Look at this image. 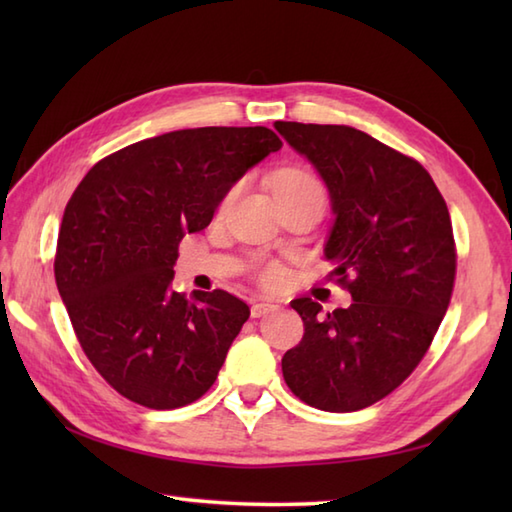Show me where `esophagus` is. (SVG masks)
Returning <instances> with one entry per match:
<instances>
[{
    "label": "esophagus",
    "mask_w": 512,
    "mask_h": 512,
    "mask_svg": "<svg viewBox=\"0 0 512 512\" xmlns=\"http://www.w3.org/2000/svg\"><path fill=\"white\" fill-rule=\"evenodd\" d=\"M279 306L277 303H270V301H255L253 306H250V317L259 319V317H266L268 312H275Z\"/></svg>",
    "instance_id": "34e87169"
}]
</instances>
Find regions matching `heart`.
Segmentation results:
<instances>
[{"label": "heart", "instance_id": "b5f03b06", "mask_svg": "<svg viewBox=\"0 0 512 512\" xmlns=\"http://www.w3.org/2000/svg\"><path fill=\"white\" fill-rule=\"evenodd\" d=\"M277 191H321V184L306 171H286V173H281V178L277 180ZM231 198H233V193L228 195V200ZM279 279H281L279 266H268L262 273L264 284H277Z\"/></svg>", "mask_w": 512, "mask_h": 512}]
</instances>
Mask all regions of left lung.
Wrapping results in <instances>:
<instances>
[{
  "label": "left lung",
  "instance_id": "obj_1",
  "mask_svg": "<svg viewBox=\"0 0 512 512\" xmlns=\"http://www.w3.org/2000/svg\"><path fill=\"white\" fill-rule=\"evenodd\" d=\"M317 169L334 222L323 255L352 292L350 308L323 314L312 299L290 303L306 325L281 358L292 394L345 413L391 394L427 354L455 279L447 202L420 162L347 125L275 123Z\"/></svg>",
  "mask_w": 512,
  "mask_h": 512
}]
</instances>
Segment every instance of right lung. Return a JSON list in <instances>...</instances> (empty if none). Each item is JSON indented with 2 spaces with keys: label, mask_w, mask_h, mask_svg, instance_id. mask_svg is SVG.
<instances>
[{
  "label": "right lung",
  "mask_w": 512,
  "mask_h": 512,
  "mask_svg": "<svg viewBox=\"0 0 512 512\" xmlns=\"http://www.w3.org/2000/svg\"><path fill=\"white\" fill-rule=\"evenodd\" d=\"M279 149L268 127L178 129L96 162L72 193L54 277L85 356L121 396L178 409L215 383L250 310L226 290H171L178 244Z\"/></svg>",
  "instance_id": "add662e5"
}]
</instances>
